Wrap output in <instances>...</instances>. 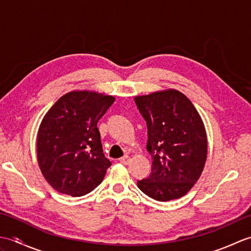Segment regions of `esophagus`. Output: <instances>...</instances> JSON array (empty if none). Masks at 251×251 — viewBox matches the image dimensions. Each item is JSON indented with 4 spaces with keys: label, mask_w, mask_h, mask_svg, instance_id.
<instances>
[{
    "label": "esophagus",
    "mask_w": 251,
    "mask_h": 251,
    "mask_svg": "<svg viewBox=\"0 0 251 251\" xmlns=\"http://www.w3.org/2000/svg\"><path fill=\"white\" fill-rule=\"evenodd\" d=\"M120 162H121L122 164L127 165V164H128V163L130 162V157H129L128 155H124V156L120 158Z\"/></svg>",
    "instance_id": "esophagus-1"
}]
</instances>
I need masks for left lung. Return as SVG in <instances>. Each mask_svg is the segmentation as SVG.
Listing matches in <instances>:
<instances>
[{"mask_svg": "<svg viewBox=\"0 0 251 251\" xmlns=\"http://www.w3.org/2000/svg\"><path fill=\"white\" fill-rule=\"evenodd\" d=\"M147 122L151 174L138 181L149 197L167 201L185 195L200 179L207 158L204 123L190 99L175 89L135 97Z\"/></svg>", "mask_w": 251, "mask_h": 251, "instance_id": "obj_1", "label": "left lung"}]
</instances>
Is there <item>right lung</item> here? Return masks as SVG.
Here are the masks:
<instances>
[{
	"label": "right lung",
	"mask_w": 251,
	"mask_h": 251,
	"mask_svg": "<svg viewBox=\"0 0 251 251\" xmlns=\"http://www.w3.org/2000/svg\"><path fill=\"white\" fill-rule=\"evenodd\" d=\"M114 100L76 90L63 95L45 114L37 132V162L56 191L83 196L102 182L111 162L103 154L97 124Z\"/></svg>",
	"instance_id": "obj_1"
}]
</instances>
